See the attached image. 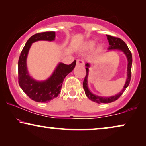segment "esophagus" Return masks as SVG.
<instances>
[{
  "instance_id": "obj_1",
  "label": "esophagus",
  "mask_w": 146,
  "mask_h": 146,
  "mask_svg": "<svg viewBox=\"0 0 146 146\" xmlns=\"http://www.w3.org/2000/svg\"><path fill=\"white\" fill-rule=\"evenodd\" d=\"M76 65L77 66H84V62L83 60L78 59L76 60Z\"/></svg>"
}]
</instances>
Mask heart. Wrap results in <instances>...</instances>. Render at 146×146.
<instances>
[{
	"mask_svg": "<svg viewBox=\"0 0 146 146\" xmlns=\"http://www.w3.org/2000/svg\"><path fill=\"white\" fill-rule=\"evenodd\" d=\"M95 42L94 41H87L83 44L82 48L84 50H90L93 48V47L94 46Z\"/></svg>",
	"mask_w": 146,
	"mask_h": 146,
	"instance_id": "1",
	"label": "heart"
}]
</instances>
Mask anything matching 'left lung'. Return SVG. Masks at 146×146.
<instances>
[{
  "instance_id": "8db88e82",
  "label": "left lung",
  "mask_w": 146,
  "mask_h": 146,
  "mask_svg": "<svg viewBox=\"0 0 146 146\" xmlns=\"http://www.w3.org/2000/svg\"><path fill=\"white\" fill-rule=\"evenodd\" d=\"M107 39L109 42V47L108 50H117L124 54L125 56L127 58V78L125 81V85L123 86V88L121 90V92H119L118 94H115V96H99L93 94L90 90L88 85V77L89 73V68L90 66V64L89 63L86 64V75L84 80L83 82V88L84 89L85 94L86 96L90 100L95 102L96 103L98 104H108L114 102L119 98L121 96V94L123 93V92L125 90L126 88L128 86L131 80V64H132V56L130 50H129L128 47L126 45L124 42L122 40L119 38L113 37L110 35H106Z\"/></svg>"
}]
</instances>
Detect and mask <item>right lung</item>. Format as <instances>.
<instances>
[{
	"instance_id": "right-lung-1",
	"label": "right lung",
	"mask_w": 146,
	"mask_h": 146,
	"mask_svg": "<svg viewBox=\"0 0 146 146\" xmlns=\"http://www.w3.org/2000/svg\"><path fill=\"white\" fill-rule=\"evenodd\" d=\"M55 38V32L53 31L35 34L27 40L19 59L18 79L20 87L30 98L38 102H48L58 96L64 80L73 70L76 63V60L69 65L58 63L52 75L45 80H36L29 74L27 60L33 43L40 40L51 42Z\"/></svg>"
}]
</instances>
